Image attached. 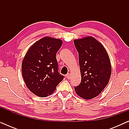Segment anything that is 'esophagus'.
Segmentation results:
<instances>
[{"mask_svg": "<svg viewBox=\"0 0 129 129\" xmlns=\"http://www.w3.org/2000/svg\"><path fill=\"white\" fill-rule=\"evenodd\" d=\"M66 77H67V79H70V77H71V76H70V73H68L67 75H66Z\"/></svg>", "mask_w": 129, "mask_h": 129, "instance_id": "1", "label": "esophagus"}]
</instances>
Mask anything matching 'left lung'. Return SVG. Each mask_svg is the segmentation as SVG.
I'll use <instances>...</instances> for the list:
<instances>
[{
	"mask_svg": "<svg viewBox=\"0 0 129 129\" xmlns=\"http://www.w3.org/2000/svg\"><path fill=\"white\" fill-rule=\"evenodd\" d=\"M74 44L79 53L82 77L75 91L84 99H91L108 84L112 72L110 58L103 46L91 36L74 40Z\"/></svg>",
	"mask_w": 129,
	"mask_h": 129,
	"instance_id": "1",
	"label": "left lung"
}]
</instances>
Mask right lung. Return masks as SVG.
Returning <instances> with one entry per match:
<instances>
[{
	"label": "right lung",
	"mask_w": 129,
	"mask_h": 129,
	"mask_svg": "<svg viewBox=\"0 0 129 129\" xmlns=\"http://www.w3.org/2000/svg\"><path fill=\"white\" fill-rule=\"evenodd\" d=\"M62 40L51 37L39 40L29 49L22 64V72L27 87L36 96L52 94L64 76L58 72L56 56Z\"/></svg>",
	"instance_id": "add662e5"
}]
</instances>
